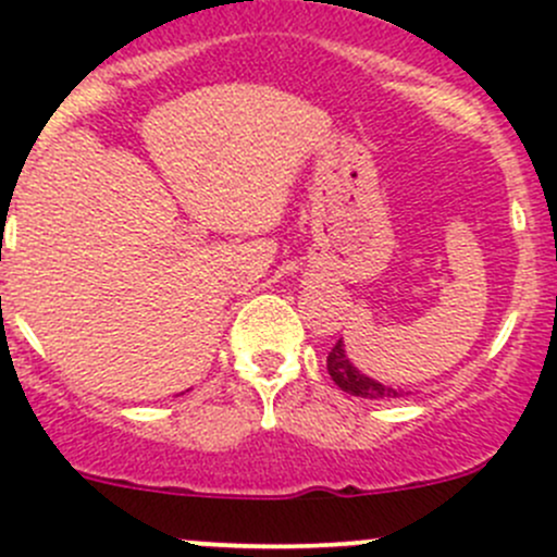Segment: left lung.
Segmentation results:
<instances>
[{
	"instance_id": "left-lung-1",
	"label": "left lung",
	"mask_w": 557,
	"mask_h": 557,
	"mask_svg": "<svg viewBox=\"0 0 557 557\" xmlns=\"http://www.w3.org/2000/svg\"><path fill=\"white\" fill-rule=\"evenodd\" d=\"M326 369H329V376H332V380H334V385H337L339 391L350 393V396L369 398V400H387V398L409 396V393L400 391V387L382 385V382L372 380V376L358 372V369L350 363L348 352H345L343 339H337V345H334V348L329 350Z\"/></svg>"
}]
</instances>
